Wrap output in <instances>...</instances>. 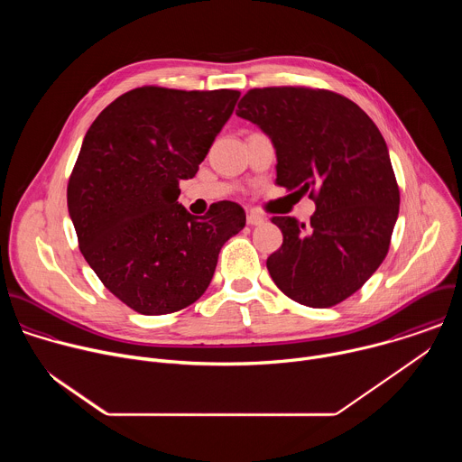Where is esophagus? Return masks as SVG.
I'll list each match as a JSON object with an SVG mask.
<instances>
[{"label": "esophagus", "instance_id": "1", "mask_svg": "<svg viewBox=\"0 0 462 462\" xmlns=\"http://www.w3.org/2000/svg\"><path fill=\"white\" fill-rule=\"evenodd\" d=\"M263 223H265V217H263L259 212H248L246 214V225L257 226V225H263Z\"/></svg>", "mask_w": 462, "mask_h": 462}]
</instances>
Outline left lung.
Returning a JSON list of instances; mask_svg holds the SVG:
<instances>
[{
	"label": "left lung",
	"mask_w": 462,
	"mask_h": 462,
	"mask_svg": "<svg viewBox=\"0 0 462 462\" xmlns=\"http://www.w3.org/2000/svg\"><path fill=\"white\" fill-rule=\"evenodd\" d=\"M237 116L271 135L278 184L309 191L310 225L273 217L283 245L267 269L291 300L333 307L353 296L387 255L401 191L376 124L353 100L301 86L255 88Z\"/></svg>",
	"instance_id": "8db88e82"
}]
</instances>
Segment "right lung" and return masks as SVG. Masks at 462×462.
Masks as SVG:
<instances>
[{"mask_svg": "<svg viewBox=\"0 0 462 462\" xmlns=\"http://www.w3.org/2000/svg\"><path fill=\"white\" fill-rule=\"evenodd\" d=\"M239 91L131 89L91 124L68 182L79 246L104 287L135 312H177L208 289L245 210L219 201L201 217L179 205L230 118Z\"/></svg>", "mask_w": 462, "mask_h": 462, "instance_id": "add662e5", "label": "right lung"}]
</instances>
